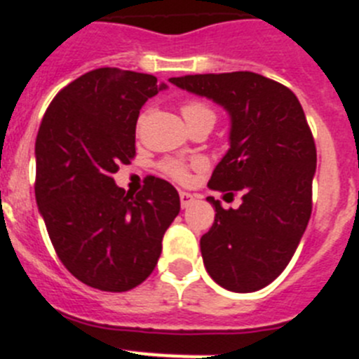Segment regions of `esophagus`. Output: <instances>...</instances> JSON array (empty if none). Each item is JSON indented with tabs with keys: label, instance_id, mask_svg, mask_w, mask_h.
Returning <instances> with one entry per match:
<instances>
[{
	"label": "esophagus",
	"instance_id": "obj_1",
	"mask_svg": "<svg viewBox=\"0 0 359 359\" xmlns=\"http://www.w3.org/2000/svg\"><path fill=\"white\" fill-rule=\"evenodd\" d=\"M195 202V196L191 195V193H186V191H180V205H182L184 209L189 208L191 203Z\"/></svg>",
	"mask_w": 359,
	"mask_h": 359
}]
</instances>
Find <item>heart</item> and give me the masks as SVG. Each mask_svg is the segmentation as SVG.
<instances>
[{"label": "heart", "instance_id": "obj_1", "mask_svg": "<svg viewBox=\"0 0 359 359\" xmlns=\"http://www.w3.org/2000/svg\"><path fill=\"white\" fill-rule=\"evenodd\" d=\"M182 116L184 119L187 121L189 127H193L198 121H212L215 123V111L209 107L208 103L202 102V100H187V102L182 103ZM147 121V114H140L137 116V121H135V132L141 134L143 130V125ZM203 161L200 159H193V161H184V159H173V157H168V159H163L159 163L161 172L164 173L166 177L173 179L175 182L186 184L189 182L191 179V170L193 168H202Z\"/></svg>", "mask_w": 359, "mask_h": 359}]
</instances>
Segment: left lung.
<instances>
[{
	"label": "left lung",
	"mask_w": 359,
	"mask_h": 359,
	"mask_svg": "<svg viewBox=\"0 0 359 359\" xmlns=\"http://www.w3.org/2000/svg\"><path fill=\"white\" fill-rule=\"evenodd\" d=\"M231 114V148L212 172L215 191L243 193L238 209L215 205L200 238L209 276L231 292H257L288 266L313 208L316 148L302 105L288 87L250 71L170 79Z\"/></svg>",
	"instance_id": "8db88e82"
}]
</instances>
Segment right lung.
Instances as JSON below:
<instances>
[{"instance_id": "right-lung-1", "label": "right lung", "mask_w": 359, "mask_h": 359, "mask_svg": "<svg viewBox=\"0 0 359 359\" xmlns=\"http://www.w3.org/2000/svg\"><path fill=\"white\" fill-rule=\"evenodd\" d=\"M163 87L154 75L100 67L60 89L39 127V211L64 266L102 292H128L154 272L180 211L177 189L159 177L135 196L112 179L135 157L140 109Z\"/></svg>"}]
</instances>
